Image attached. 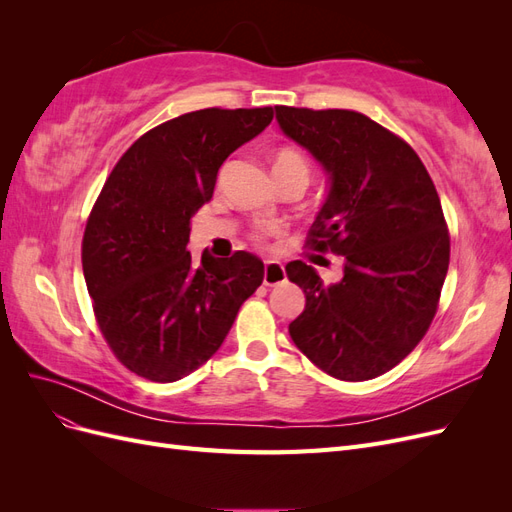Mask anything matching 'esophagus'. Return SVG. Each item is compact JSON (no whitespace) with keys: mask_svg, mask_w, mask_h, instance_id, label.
Wrapping results in <instances>:
<instances>
[{"mask_svg":"<svg viewBox=\"0 0 512 512\" xmlns=\"http://www.w3.org/2000/svg\"><path fill=\"white\" fill-rule=\"evenodd\" d=\"M286 277V271H284V265L280 260H267L265 262V277H262V282H265V286H275L284 282Z\"/></svg>","mask_w":512,"mask_h":512,"instance_id":"obj_1","label":"esophagus"}]
</instances>
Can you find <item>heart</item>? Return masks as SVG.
Instances as JSON below:
<instances>
[{
	"label": "heart",
	"mask_w": 512,
	"mask_h": 512,
	"mask_svg": "<svg viewBox=\"0 0 512 512\" xmlns=\"http://www.w3.org/2000/svg\"><path fill=\"white\" fill-rule=\"evenodd\" d=\"M273 168H301V170H307V162H305V158L301 156L299 151L284 147V149H277L275 151Z\"/></svg>",
	"instance_id": "heart-1"
}]
</instances>
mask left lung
<instances>
[{
	"label": "left lung",
	"instance_id": "left-lung-1",
	"mask_svg": "<svg viewBox=\"0 0 512 512\" xmlns=\"http://www.w3.org/2000/svg\"><path fill=\"white\" fill-rule=\"evenodd\" d=\"M275 119L329 177L307 245L344 256V277L331 286L303 260L286 265L305 292L292 342L337 380L382 376L438 309L451 239L436 185L406 141L361 113L275 106Z\"/></svg>",
	"mask_w": 512,
	"mask_h": 512
}]
</instances>
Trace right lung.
<instances>
[{
  "instance_id": "1",
  "label": "right lung",
  "mask_w": 512,
  "mask_h": 512,
  "mask_svg": "<svg viewBox=\"0 0 512 512\" xmlns=\"http://www.w3.org/2000/svg\"><path fill=\"white\" fill-rule=\"evenodd\" d=\"M271 119V106L185 113L138 138L108 175L85 226L83 273L104 339L134 374H192L262 284L258 256L205 250L196 262L188 241L224 160Z\"/></svg>"
}]
</instances>
